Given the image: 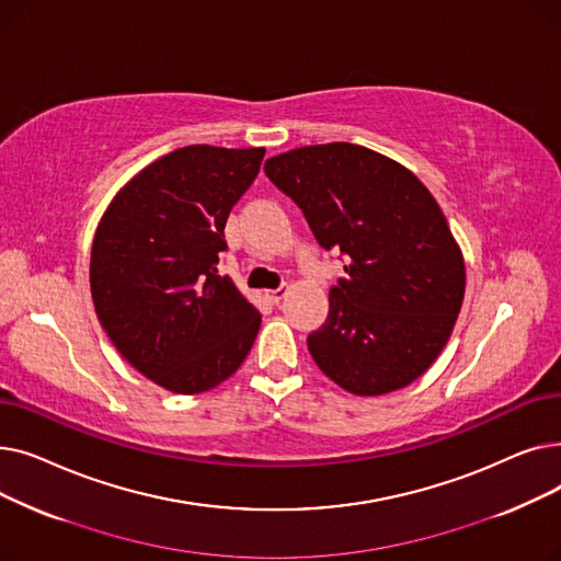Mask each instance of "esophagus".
I'll return each instance as SVG.
<instances>
[{"label":"esophagus","mask_w":561,"mask_h":561,"mask_svg":"<svg viewBox=\"0 0 561 561\" xmlns=\"http://www.w3.org/2000/svg\"><path fill=\"white\" fill-rule=\"evenodd\" d=\"M288 293V286L286 284H282V286H277V288H273V290H265V298H268L273 305H277L284 296Z\"/></svg>","instance_id":"esophagus-1"}]
</instances>
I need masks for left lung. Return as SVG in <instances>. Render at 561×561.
Listing matches in <instances>:
<instances>
[{
	"instance_id": "8db88e82",
	"label": "left lung",
	"mask_w": 561,
	"mask_h": 561,
	"mask_svg": "<svg viewBox=\"0 0 561 561\" xmlns=\"http://www.w3.org/2000/svg\"><path fill=\"white\" fill-rule=\"evenodd\" d=\"M263 170L300 206L318 245L347 261L328 320L307 336L318 368L355 396L419 379L448 343L466 288L461 250L432 193L352 142L298 147Z\"/></svg>"
}]
</instances>
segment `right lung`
Segmentation results:
<instances>
[{"label": "right lung", "mask_w": 561, "mask_h": 561, "mask_svg": "<svg viewBox=\"0 0 561 561\" xmlns=\"http://www.w3.org/2000/svg\"><path fill=\"white\" fill-rule=\"evenodd\" d=\"M263 147L188 145L113 197L95 231L91 293L117 352L154 385L204 393L239 370L261 313L229 277L225 222L252 186Z\"/></svg>", "instance_id": "add662e5"}]
</instances>
